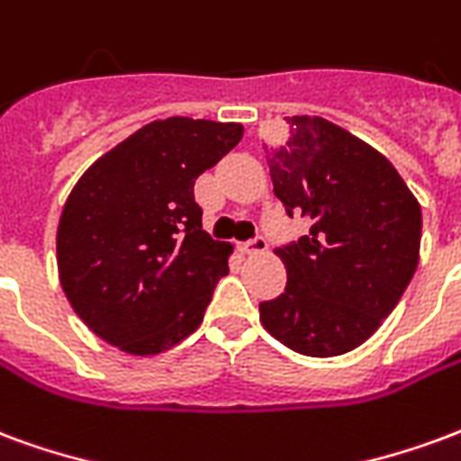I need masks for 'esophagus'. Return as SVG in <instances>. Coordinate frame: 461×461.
<instances>
[{
	"label": "esophagus",
	"mask_w": 461,
	"mask_h": 461,
	"mask_svg": "<svg viewBox=\"0 0 461 461\" xmlns=\"http://www.w3.org/2000/svg\"><path fill=\"white\" fill-rule=\"evenodd\" d=\"M265 248H267V243H265V238H253V240H248V243H240L238 245V250L245 255H250V253H263Z\"/></svg>",
	"instance_id": "34e87169"
}]
</instances>
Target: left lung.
Returning a JSON list of instances; mask_svg holds the SVG:
<instances>
[{
    "mask_svg": "<svg viewBox=\"0 0 461 461\" xmlns=\"http://www.w3.org/2000/svg\"><path fill=\"white\" fill-rule=\"evenodd\" d=\"M287 122V144L265 149L272 186L312 228L275 250L287 287L260 304V321L292 351L329 358L371 339L401 302L420 260L422 211L371 144L324 117Z\"/></svg>",
    "mask_w": 461,
    "mask_h": 461,
    "instance_id": "8db88e82",
    "label": "left lung"
}]
</instances>
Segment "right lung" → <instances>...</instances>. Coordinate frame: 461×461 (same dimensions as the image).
<instances>
[{
    "label": "right lung",
    "instance_id": "add662e5",
    "mask_svg": "<svg viewBox=\"0 0 461 461\" xmlns=\"http://www.w3.org/2000/svg\"><path fill=\"white\" fill-rule=\"evenodd\" d=\"M243 140V124L167 117L93 161L56 233L60 287L86 327L132 356L194 334L233 245L201 228L194 184Z\"/></svg>",
    "mask_w": 461,
    "mask_h": 461
}]
</instances>
